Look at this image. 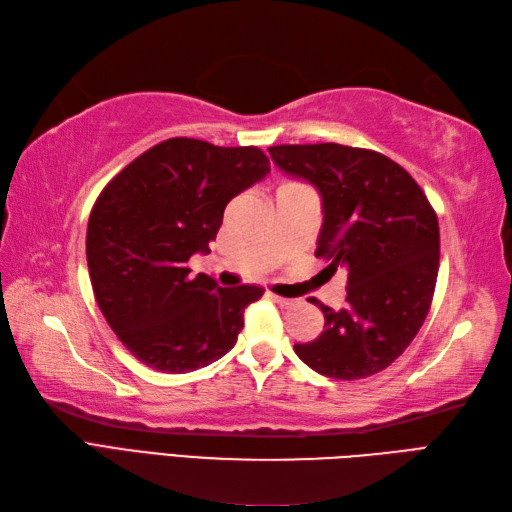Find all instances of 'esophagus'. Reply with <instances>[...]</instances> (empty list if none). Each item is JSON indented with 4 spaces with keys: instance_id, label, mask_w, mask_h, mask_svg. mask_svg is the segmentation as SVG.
Here are the masks:
<instances>
[{
    "instance_id": "34e87169",
    "label": "esophagus",
    "mask_w": 512,
    "mask_h": 512,
    "mask_svg": "<svg viewBox=\"0 0 512 512\" xmlns=\"http://www.w3.org/2000/svg\"><path fill=\"white\" fill-rule=\"evenodd\" d=\"M269 298L274 300L278 306H282V309H289V306H293L295 302H298V300H293V298H282V295H276V293H269Z\"/></svg>"
}]
</instances>
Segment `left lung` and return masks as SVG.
<instances>
[{
	"instance_id": "8db88e82",
	"label": "left lung",
	"mask_w": 512,
	"mask_h": 512,
	"mask_svg": "<svg viewBox=\"0 0 512 512\" xmlns=\"http://www.w3.org/2000/svg\"><path fill=\"white\" fill-rule=\"evenodd\" d=\"M274 164L322 197L315 256L348 267L346 304L324 313V331L293 350L331 379H366L412 344L434 298L440 232L425 192L403 166L344 144L269 146Z\"/></svg>"
}]
</instances>
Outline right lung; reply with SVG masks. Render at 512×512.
Segmentation results:
<instances>
[{"label": "right lung", "mask_w": 512, "mask_h": 512, "mask_svg": "<svg viewBox=\"0 0 512 512\" xmlns=\"http://www.w3.org/2000/svg\"><path fill=\"white\" fill-rule=\"evenodd\" d=\"M267 173L256 146L170 138L100 192L87 223L89 278L107 324L144 366L190 372L236 344L263 289L192 278L188 260L210 252L227 203Z\"/></svg>", "instance_id": "right-lung-1"}]
</instances>
